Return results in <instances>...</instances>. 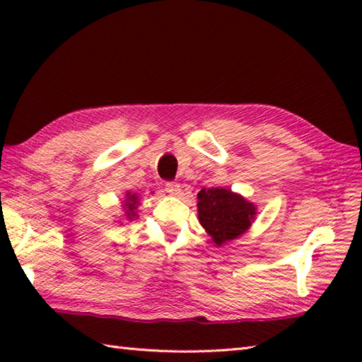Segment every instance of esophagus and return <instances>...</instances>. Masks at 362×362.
Here are the masks:
<instances>
[{"mask_svg": "<svg viewBox=\"0 0 362 362\" xmlns=\"http://www.w3.org/2000/svg\"><path fill=\"white\" fill-rule=\"evenodd\" d=\"M165 189L169 194H179L180 193V183L179 182H166Z\"/></svg>", "mask_w": 362, "mask_h": 362, "instance_id": "esophagus-1", "label": "esophagus"}]
</instances>
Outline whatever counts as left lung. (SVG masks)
Instances as JSON below:
<instances>
[{
    "label": "left lung",
    "instance_id": "1",
    "mask_svg": "<svg viewBox=\"0 0 362 362\" xmlns=\"http://www.w3.org/2000/svg\"><path fill=\"white\" fill-rule=\"evenodd\" d=\"M197 199L199 221L218 245L241 236L255 216L253 204L230 189H202Z\"/></svg>",
    "mask_w": 362,
    "mask_h": 362
}]
</instances>
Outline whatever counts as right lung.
<instances>
[{
  "instance_id": "add662e5",
  "label": "right lung",
  "mask_w": 362,
  "mask_h": 362,
  "mask_svg": "<svg viewBox=\"0 0 362 362\" xmlns=\"http://www.w3.org/2000/svg\"><path fill=\"white\" fill-rule=\"evenodd\" d=\"M136 204H138V197H136V194H130V193H127V199H126V205H124V209H126V216L129 218V219H132L134 216H135V209H136Z\"/></svg>"
}]
</instances>
